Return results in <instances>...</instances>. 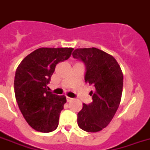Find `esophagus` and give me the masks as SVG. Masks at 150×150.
<instances>
[{"mask_svg": "<svg viewBox=\"0 0 150 150\" xmlns=\"http://www.w3.org/2000/svg\"><path fill=\"white\" fill-rule=\"evenodd\" d=\"M67 101H68V102H70V101H71V100H73L72 98H71V97H68V96H67Z\"/></svg>", "mask_w": 150, "mask_h": 150, "instance_id": "1", "label": "esophagus"}]
</instances>
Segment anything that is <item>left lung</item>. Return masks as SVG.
I'll use <instances>...</instances> for the list:
<instances>
[{"label": "left lung", "mask_w": 150, "mask_h": 150, "mask_svg": "<svg viewBox=\"0 0 150 150\" xmlns=\"http://www.w3.org/2000/svg\"><path fill=\"white\" fill-rule=\"evenodd\" d=\"M72 56L84 62L85 82L94 86L89 93L93 102L83 103L78 114V125L86 132H97L109 125L118 108L123 73L114 57L97 48H78Z\"/></svg>", "instance_id": "obj_1"}]
</instances>
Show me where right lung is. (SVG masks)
Here are the masks:
<instances>
[{"label": "right lung", "instance_id": "obj_1", "mask_svg": "<svg viewBox=\"0 0 150 150\" xmlns=\"http://www.w3.org/2000/svg\"><path fill=\"white\" fill-rule=\"evenodd\" d=\"M73 50L39 48L18 66L14 81L15 98L27 123L36 131L47 133L57 128L66 97L48 91L47 84L57 64L68 60Z\"/></svg>", "mask_w": 150, "mask_h": 150}]
</instances>
